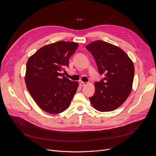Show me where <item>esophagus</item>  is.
<instances>
[{
  "label": "esophagus",
  "mask_w": 156,
  "mask_h": 156,
  "mask_svg": "<svg viewBox=\"0 0 156 156\" xmlns=\"http://www.w3.org/2000/svg\"><path fill=\"white\" fill-rule=\"evenodd\" d=\"M80 85L81 86H84L86 85V83L81 81V82H80Z\"/></svg>",
  "instance_id": "obj_1"
}]
</instances>
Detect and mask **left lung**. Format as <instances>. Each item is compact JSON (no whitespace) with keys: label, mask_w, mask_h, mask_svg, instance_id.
Wrapping results in <instances>:
<instances>
[{"label":"left lung","mask_w":156,"mask_h":156,"mask_svg":"<svg viewBox=\"0 0 156 156\" xmlns=\"http://www.w3.org/2000/svg\"><path fill=\"white\" fill-rule=\"evenodd\" d=\"M86 49L94 57L99 74L104 76L94 83L95 93L90 98L91 104L100 112L114 110L131 91L134 65L122 49L103 41L89 44Z\"/></svg>","instance_id":"left-lung-1"}]
</instances>
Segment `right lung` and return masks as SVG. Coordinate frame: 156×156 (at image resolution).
<instances>
[{"label": "right lung", "instance_id": "1", "mask_svg": "<svg viewBox=\"0 0 156 156\" xmlns=\"http://www.w3.org/2000/svg\"><path fill=\"white\" fill-rule=\"evenodd\" d=\"M78 47L74 42L58 41L39 49L27 63L25 83L37 105L57 114L67 109L78 87L62 73Z\"/></svg>", "mask_w": 156, "mask_h": 156}]
</instances>
